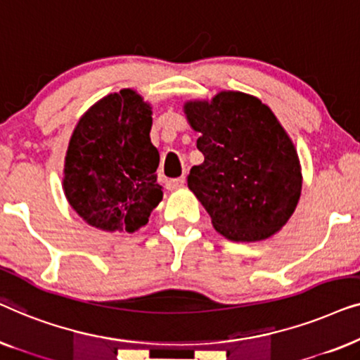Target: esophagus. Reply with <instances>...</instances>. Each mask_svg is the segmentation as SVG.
<instances>
[{
  "label": "esophagus",
  "instance_id": "obj_1",
  "mask_svg": "<svg viewBox=\"0 0 360 360\" xmlns=\"http://www.w3.org/2000/svg\"><path fill=\"white\" fill-rule=\"evenodd\" d=\"M184 184H185V179H184V176H181V179H172V180H167V181H165V186H167V190L174 191V190H179V188H181V186H184Z\"/></svg>",
  "mask_w": 360,
  "mask_h": 360
}]
</instances>
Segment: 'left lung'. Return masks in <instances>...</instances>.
<instances>
[{"instance_id":"left-lung-1","label":"left lung","mask_w":360,"mask_h":360,"mask_svg":"<svg viewBox=\"0 0 360 360\" xmlns=\"http://www.w3.org/2000/svg\"><path fill=\"white\" fill-rule=\"evenodd\" d=\"M184 112L205 155L188 188L213 228L236 243L269 239L292 218L302 195V165L292 139L257 96L223 90L190 100Z\"/></svg>"}]
</instances>
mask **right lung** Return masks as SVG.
Masks as SVG:
<instances>
[{"label":"right lung","instance_id":"right-lung-1","mask_svg":"<svg viewBox=\"0 0 360 360\" xmlns=\"http://www.w3.org/2000/svg\"><path fill=\"white\" fill-rule=\"evenodd\" d=\"M152 106L132 88L103 96L78 120L63 165V193L75 213L106 233H136L162 201Z\"/></svg>","mask_w":360,"mask_h":360}]
</instances>
